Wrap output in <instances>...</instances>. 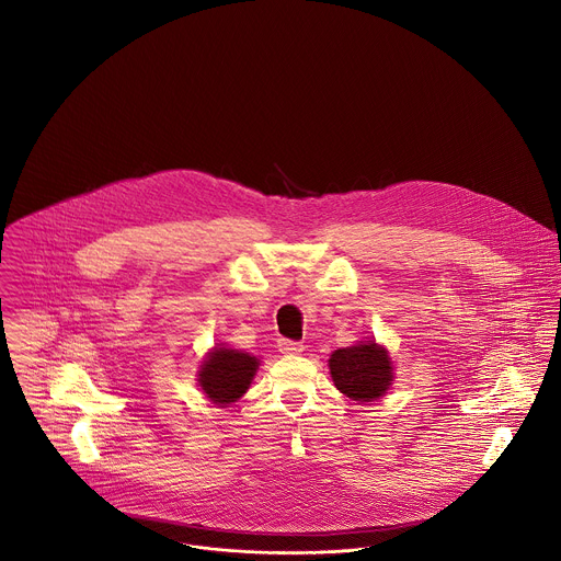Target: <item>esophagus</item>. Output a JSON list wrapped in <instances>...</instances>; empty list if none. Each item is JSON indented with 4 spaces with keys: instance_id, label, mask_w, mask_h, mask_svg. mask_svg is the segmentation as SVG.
<instances>
[{
    "instance_id": "obj_1",
    "label": "esophagus",
    "mask_w": 561,
    "mask_h": 561,
    "mask_svg": "<svg viewBox=\"0 0 561 561\" xmlns=\"http://www.w3.org/2000/svg\"><path fill=\"white\" fill-rule=\"evenodd\" d=\"M278 352L280 354H300L302 352V343L291 341V339H280L278 341Z\"/></svg>"
}]
</instances>
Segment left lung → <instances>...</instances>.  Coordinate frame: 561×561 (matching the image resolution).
Instances as JSON below:
<instances>
[{"mask_svg": "<svg viewBox=\"0 0 561 561\" xmlns=\"http://www.w3.org/2000/svg\"><path fill=\"white\" fill-rule=\"evenodd\" d=\"M328 367L334 387L354 401L378 400L393 382L391 358L374 341L336 350Z\"/></svg>", "mask_w": 561, "mask_h": 561, "instance_id": "obj_1", "label": "left lung"}]
</instances>
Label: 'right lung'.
I'll return each mask as SVG.
<instances>
[{"instance_id":"1","label":"right lung","mask_w":561,"mask_h":561,"mask_svg":"<svg viewBox=\"0 0 561 561\" xmlns=\"http://www.w3.org/2000/svg\"><path fill=\"white\" fill-rule=\"evenodd\" d=\"M259 367V360L250 354L238 350H214L201 369V389L203 393L218 403L227 405L231 401L240 400L250 387V380Z\"/></svg>"}]
</instances>
